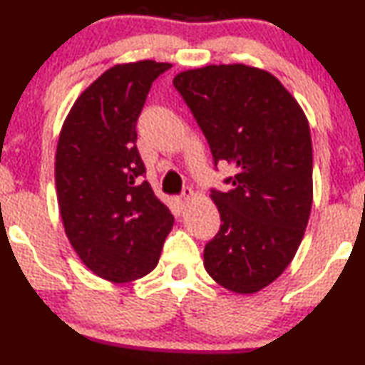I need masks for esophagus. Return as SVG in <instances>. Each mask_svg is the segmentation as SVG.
Instances as JSON below:
<instances>
[{"instance_id": "34e87169", "label": "esophagus", "mask_w": 365, "mask_h": 365, "mask_svg": "<svg viewBox=\"0 0 365 365\" xmlns=\"http://www.w3.org/2000/svg\"><path fill=\"white\" fill-rule=\"evenodd\" d=\"M194 197V191L191 187H184L182 189V192L179 194V196L176 197V202H178V206L181 207V209H184L189 204V201H191V199Z\"/></svg>"}]
</instances>
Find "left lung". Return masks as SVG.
I'll return each instance as SVG.
<instances>
[{
  "mask_svg": "<svg viewBox=\"0 0 365 365\" xmlns=\"http://www.w3.org/2000/svg\"><path fill=\"white\" fill-rule=\"evenodd\" d=\"M211 148L214 166L236 169L212 189L219 232L204 267L229 291L252 294L281 276L312 207V141L306 114L281 81L246 64H211L174 78Z\"/></svg>",
  "mask_w": 365,
  "mask_h": 365,
  "instance_id": "1",
  "label": "left lung"
}]
</instances>
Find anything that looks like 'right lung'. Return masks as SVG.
<instances>
[{"label":"right lung","mask_w":365,"mask_h":365,"mask_svg":"<svg viewBox=\"0 0 365 365\" xmlns=\"http://www.w3.org/2000/svg\"><path fill=\"white\" fill-rule=\"evenodd\" d=\"M171 68L151 59L116 64L73 104L59 134L54 178L64 231L84 266L131 282L158 266L173 229L136 148L138 118L151 84Z\"/></svg>","instance_id":"right-lung-1"}]
</instances>
